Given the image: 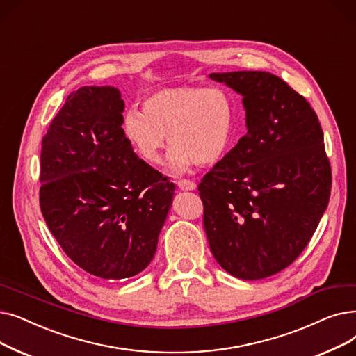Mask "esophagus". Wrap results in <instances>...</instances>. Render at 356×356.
<instances>
[{
  "label": "esophagus",
  "mask_w": 356,
  "mask_h": 356,
  "mask_svg": "<svg viewBox=\"0 0 356 356\" xmlns=\"http://www.w3.org/2000/svg\"><path fill=\"white\" fill-rule=\"evenodd\" d=\"M177 185L179 190H184V191H191V190H195V182L190 181V179H178L177 181Z\"/></svg>",
  "instance_id": "esophagus-1"
}]
</instances>
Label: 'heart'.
<instances>
[{"mask_svg":"<svg viewBox=\"0 0 356 356\" xmlns=\"http://www.w3.org/2000/svg\"><path fill=\"white\" fill-rule=\"evenodd\" d=\"M236 120L238 103L229 88L177 86L149 94L143 111L127 110L123 134L134 154L150 165L161 163L169 140V165L182 172L195 162H222L233 147Z\"/></svg>","mask_w":356,"mask_h":356,"instance_id":"1","label":"heart"}]
</instances>
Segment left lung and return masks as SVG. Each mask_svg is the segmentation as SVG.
I'll use <instances>...</instances> for the list:
<instances>
[{
    "instance_id": "obj_1",
    "label": "left lung",
    "mask_w": 356,
    "mask_h": 356,
    "mask_svg": "<svg viewBox=\"0 0 356 356\" xmlns=\"http://www.w3.org/2000/svg\"><path fill=\"white\" fill-rule=\"evenodd\" d=\"M243 95L248 133L198 184L213 257L241 280L291 265L330 198L332 168L309 101L268 72L211 74Z\"/></svg>"
}]
</instances>
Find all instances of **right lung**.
I'll return each instance as SVG.
<instances>
[{
	"mask_svg": "<svg viewBox=\"0 0 356 356\" xmlns=\"http://www.w3.org/2000/svg\"><path fill=\"white\" fill-rule=\"evenodd\" d=\"M124 103L113 87L67 95L42 140L39 201L70 259L118 281L154 259L175 185L134 154L123 134Z\"/></svg>",
	"mask_w": 356,
	"mask_h": 356,
	"instance_id": "obj_1",
	"label": "right lung"
}]
</instances>
